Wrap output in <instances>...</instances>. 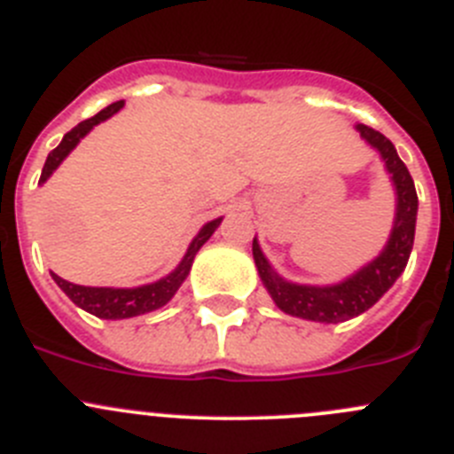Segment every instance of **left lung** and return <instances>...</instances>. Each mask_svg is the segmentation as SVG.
Listing matches in <instances>:
<instances>
[{
	"instance_id": "1",
	"label": "left lung",
	"mask_w": 454,
	"mask_h": 454,
	"mask_svg": "<svg viewBox=\"0 0 454 454\" xmlns=\"http://www.w3.org/2000/svg\"><path fill=\"white\" fill-rule=\"evenodd\" d=\"M356 131L372 150L380 152L384 170L388 172V179L393 182V191H395V218H393L391 234H388L384 250L346 279L314 286V284H295L284 279L270 266V262L259 247L256 236L252 240L254 266L263 286L270 293L272 302L282 309L284 314L295 316V318L314 320V323H343V320L364 314L403 275L411 247H414L416 214H419V195H416L414 179L409 175L407 166L400 161L398 152L387 136L371 129L366 124H356Z\"/></svg>"
}]
</instances>
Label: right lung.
I'll return each mask as SVG.
<instances>
[{
    "instance_id": "add662e5",
    "label": "right lung",
    "mask_w": 454,
    "mask_h": 454,
    "mask_svg": "<svg viewBox=\"0 0 454 454\" xmlns=\"http://www.w3.org/2000/svg\"><path fill=\"white\" fill-rule=\"evenodd\" d=\"M122 106L124 102L111 104V106L102 108L98 115L83 120V122H79L74 129L67 131V134L63 136L61 143H59V147L47 154V161L45 166H43V175H40L38 184H45L47 179L54 175V170L61 166L63 159H66V156L79 145V140H82L83 136L90 134V129L95 127V124L104 122V120H108L111 115H115ZM220 223H223V218L208 220L207 224H202V230H200L198 236L191 240V246H188L186 254H184L182 262L177 263V268L152 284H143V286H134V288L82 286V284L67 282V279L59 277L56 272H51V279L59 284V288L66 293L72 302L77 304V307H82L83 311H88V314L98 316V318L124 320V318H134V316L150 314V311L161 309L163 304H168L172 298H175V293L179 291V286L184 284L188 272H191L195 254H198L200 247H202L211 236H214V231L220 227Z\"/></svg>"
}]
</instances>
